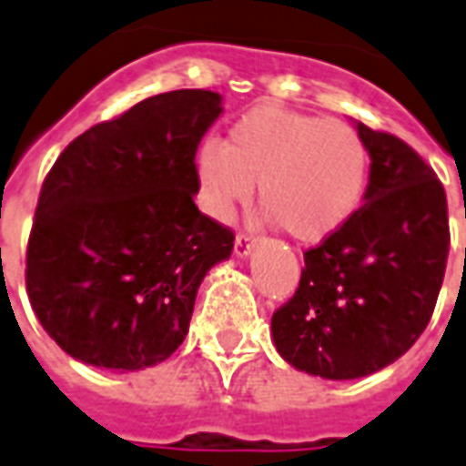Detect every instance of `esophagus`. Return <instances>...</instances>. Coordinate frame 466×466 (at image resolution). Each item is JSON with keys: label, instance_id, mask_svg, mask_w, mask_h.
Listing matches in <instances>:
<instances>
[{"label": "esophagus", "instance_id": "obj_1", "mask_svg": "<svg viewBox=\"0 0 466 466\" xmlns=\"http://www.w3.org/2000/svg\"><path fill=\"white\" fill-rule=\"evenodd\" d=\"M252 245H255V236L252 233H238L236 236V245H233V250H236L238 258H245V255H250Z\"/></svg>", "mask_w": 466, "mask_h": 466}]
</instances>
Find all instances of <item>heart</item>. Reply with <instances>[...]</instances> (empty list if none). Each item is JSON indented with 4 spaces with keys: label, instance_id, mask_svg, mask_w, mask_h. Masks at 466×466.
<instances>
[{
    "label": "heart",
    "instance_id": "1",
    "mask_svg": "<svg viewBox=\"0 0 466 466\" xmlns=\"http://www.w3.org/2000/svg\"><path fill=\"white\" fill-rule=\"evenodd\" d=\"M370 150L355 126L277 104L245 111L221 146L197 157L199 201L230 218L259 184V207L301 243H319L348 223L362 201Z\"/></svg>",
    "mask_w": 466,
    "mask_h": 466
}]
</instances>
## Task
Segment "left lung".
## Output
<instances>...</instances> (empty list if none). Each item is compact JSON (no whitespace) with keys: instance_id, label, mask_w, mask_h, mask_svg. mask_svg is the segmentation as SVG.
Returning <instances> with one entry per match:
<instances>
[{"instance_id":"obj_1","label":"left lung","mask_w":466,"mask_h":466,"mask_svg":"<svg viewBox=\"0 0 466 466\" xmlns=\"http://www.w3.org/2000/svg\"><path fill=\"white\" fill-rule=\"evenodd\" d=\"M371 165L364 204L304 252L274 345L301 371L357 380L409 352L435 311L450 252L445 187L420 155L357 124Z\"/></svg>"}]
</instances>
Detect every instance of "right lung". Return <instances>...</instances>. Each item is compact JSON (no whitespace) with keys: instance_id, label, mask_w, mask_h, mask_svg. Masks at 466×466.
<instances>
[{"instance_id":"1","label":"right lung","mask_w":466,"mask_h":466,"mask_svg":"<svg viewBox=\"0 0 466 466\" xmlns=\"http://www.w3.org/2000/svg\"><path fill=\"white\" fill-rule=\"evenodd\" d=\"M218 114L208 89L150 96L77 136L43 179L28 301L79 362L133 371L182 345L204 274L236 240L194 204V157Z\"/></svg>"}]
</instances>
